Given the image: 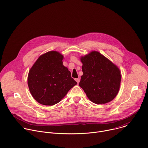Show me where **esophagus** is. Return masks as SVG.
I'll return each instance as SVG.
<instances>
[{"mask_svg": "<svg viewBox=\"0 0 148 148\" xmlns=\"http://www.w3.org/2000/svg\"><path fill=\"white\" fill-rule=\"evenodd\" d=\"M75 79V81H77V84H78V83L79 82V81H80V79H79V78H76V79Z\"/></svg>", "mask_w": 148, "mask_h": 148, "instance_id": "obj_1", "label": "esophagus"}]
</instances>
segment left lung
<instances>
[{
  "mask_svg": "<svg viewBox=\"0 0 148 148\" xmlns=\"http://www.w3.org/2000/svg\"><path fill=\"white\" fill-rule=\"evenodd\" d=\"M80 59L83 75L79 86L88 99L97 104L113 100L120 88L121 74L118 67L96 51Z\"/></svg>",
  "mask_w": 148,
  "mask_h": 148,
  "instance_id": "left-lung-1",
  "label": "left lung"
}]
</instances>
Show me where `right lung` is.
<instances>
[{
    "label": "right lung",
    "mask_w": 148,
    "mask_h": 148,
    "mask_svg": "<svg viewBox=\"0 0 148 148\" xmlns=\"http://www.w3.org/2000/svg\"><path fill=\"white\" fill-rule=\"evenodd\" d=\"M64 57L56 51L40 56L30 69L28 86L38 103L53 105L58 103L77 82L62 64Z\"/></svg>",
    "instance_id": "right-lung-1"
}]
</instances>
